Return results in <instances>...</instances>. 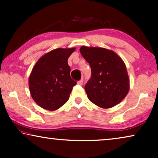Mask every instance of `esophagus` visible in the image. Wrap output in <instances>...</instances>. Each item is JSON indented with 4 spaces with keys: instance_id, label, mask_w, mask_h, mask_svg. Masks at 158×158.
I'll return each mask as SVG.
<instances>
[{
    "instance_id": "34e87169",
    "label": "esophagus",
    "mask_w": 158,
    "mask_h": 158,
    "mask_svg": "<svg viewBox=\"0 0 158 158\" xmlns=\"http://www.w3.org/2000/svg\"><path fill=\"white\" fill-rule=\"evenodd\" d=\"M83 78H82L81 81H79L78 82H77V84H78V85H83Z\"/></svg>"
}]
</instances>
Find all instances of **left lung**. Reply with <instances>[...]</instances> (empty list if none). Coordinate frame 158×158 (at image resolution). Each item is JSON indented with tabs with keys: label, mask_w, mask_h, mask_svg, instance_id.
I'll return each instance as SVG.
<instances>
[{
	"label": "left lung",
	"mask_w": 158,
	"mask_h": 158,
	"mask_svg": "<svg viewBox=\"0 0 158 158\" xmlns=\"http://www.w3.org/2000/svg\"><path fill=\"white\" fill-rule=\"evenodd\" d=\"M80 52L91 68V77L85 85L88 99L103 109L118 104L129 90L128 73L122 58L102 47L82 46Z\"/></svg>",
	"instance_id": "1"
}]
</instances>
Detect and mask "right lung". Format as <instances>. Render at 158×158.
<instances>
[{
	"instance_id": "1",
	"label": "right lung",
	"mask_w": 158,
	"mask_h": 158,
	"mask_svg": "<svg viewBox=\"0 0 158 158\" xmlns=\"http://www.w3.org/2000/svg\"><path fill=\"white\" fill-rule=\"evenodd\" d=\"M75 50L57 48L41 57L29 77L30 94L34 101L44 109L55 111L70 98L76 82L70 77L68 57Z\"/></svg>"
}]
</instances>
